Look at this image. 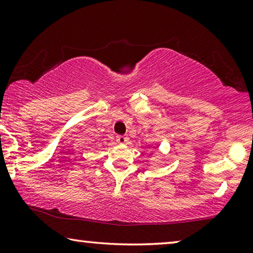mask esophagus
Masks as SVG:
<instances>
[{"label": "esophagus", "instance_id": "34e87169", "mask_svg": "<svg viewBox=\"0 0 253 253\" xmlns=\"http://www.w3.org/2000/svg\"><path fill=\"white\" fill-rule=\"evenodd\" d=\"M116 140L119 144H126L128 142V137L123 136V135H118L116 137Z\"/></svg>", "mask_w": 253, "mask_h": 253}]
</instances>
